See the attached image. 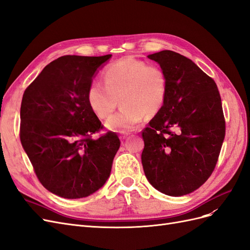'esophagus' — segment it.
Wrapping results in <instances>:
<instances>
[{
  "label": "esophagus",
  "mask_w": 250,
  "mask_h": 250,
  "mask_svg": "<svg viewBox=\"0 0 250 250\" xmlns=\"http://www.w3.org/2000/svg\"><path fill=\"white\" fill-rule=\"evenodd\" d=\"M127 137H128V133H127V134H123V135H121L120 139L122 140V141H124V140H126V139H127Z\"/></svg>",
  "instance_id": "esophagus-1"
}]
</instances>
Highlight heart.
Returning a JSON list of instances; mask_svg holds the SVG:
<instances>
[{
	"instance_id": "obj_1",
	"label": "heart",
	"mask_w": 250,
	"mask_h": 250,
	"mask_svg": "<svg viewBox=\"0 0 250 250\" xmlns=\"http://www.w3.org/2000/svg\"><path fill=\"white\" fill-rule=\"evenodd\" d=\"M101 77L104 86L99 82L88 85L87 102L101 120L108 119L118 103H122L120 111L107 122L113 130H131L145 115L154 117L167 98L168 78L163 67L140 59L126 57L112 62L102 71Z\"/></svg>"
}]
</instances>
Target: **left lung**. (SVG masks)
<instances>
[{"mask_svg": "<svg viewBox=\"0 0 250 250\" xmlns=\"http://www.w3.org/2000/svg\"><path fill=\"white\" fill-rule=\"evenodd\" d=\"M168 78L162 109L142 130V164L149 183L169 196L190 194L213 173L225 137L216 82L173 51L148 55Z\"/></svg>", "mask_w": 250, "mask_h": 250, "instance_id": "obj_1", "label": "left lung"}]
</instances>
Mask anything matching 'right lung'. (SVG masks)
<instances>
[{
	"label": "right lung",
	"instance_id": "1",
	"mask_svg": "<svg viewBox=\"0 0 250 250\" xmlns=\"http://www.w3.org/2000/svg\"><path fill=\"white\" fill-rule=\"evenodd\" d=\"M110 57H59L22 95L21 143L40 183L59 197H86L109 177L121 142L115 132L93 139L103 125L89 107L86 90Z\"/></svg>",
	"mask_w": 250,
	"mask_h": 250
}]
</instances>
